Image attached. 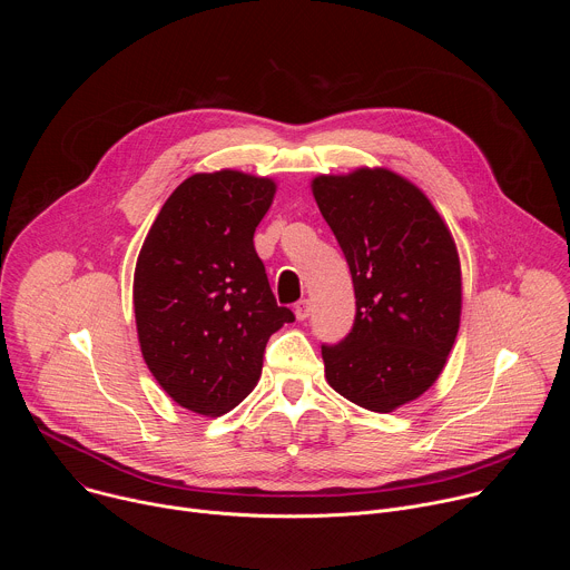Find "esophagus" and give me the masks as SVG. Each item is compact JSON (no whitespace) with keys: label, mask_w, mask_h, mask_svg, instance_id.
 Here are the masks:
<instances>
[{"label":"esophagus","mask_w":570,"mask_h":570,"mask_svg":"<svg viewBox=\"0 0 570 570\" xmlns=\"http://www.w3.org/2000/svg\"><path fill=\"white\" fill-rule=\"evenodd\" d=\"M293 313L297 320H306L311 315V302L308 299H299L295 306H293Z\"/></svg>","instance_id":"esophagus-1"}]
</instances>
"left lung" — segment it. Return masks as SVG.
<instances>
[{
  "label": "left lung",
  "mask_w": 570,
  "mask_h": 570,
  "mask_svg": "<svg viewBox=\"0 0 570 570\" xmlns=\"http://www.w3.org/2000/svg\"><path fill=\"white\" fill-rule=\"evenodd\" d=\"M313 198L350 264L356 320L322 347L327 383L372 413L422 396L460 330L462 271L446 220L409 178L358 167L311 180Z\"/></svg>",
  "instance_id": "8db88e82"
}]
</instances>
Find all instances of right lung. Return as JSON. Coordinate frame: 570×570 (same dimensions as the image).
Returning <instances> with one entry per match:
<instances>
[{"label": "right lung", "instance_id": "right-lung-1", "mask_svg": "<svg viewBox=\"0 0 570 570\" xmlns=\"http://www.w3.org/2000/svg\"><path fill=\"white\" fill-rule=\"evenodd\" d=\"M273 178L220 169L176 187L135 264L132 306L146 367L178 405L220 417L246 399L268 338L293 322L255 253Z\"/></svg>", "mask_w": 570, "mask_h": 570}]
</instances>
